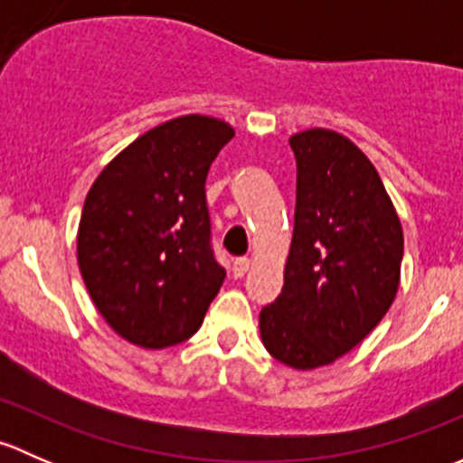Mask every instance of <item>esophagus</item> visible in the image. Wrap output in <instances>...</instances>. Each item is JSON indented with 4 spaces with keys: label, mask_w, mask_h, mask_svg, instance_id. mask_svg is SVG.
<instances>
[{
    "label": "esophagus",
    "mask_w": 463,
    "mask_h": 463,
    "mask_svg": "<svg viewBox=\"0 0 463 463\" xmlns=\"http://www.w3.org/2000/svg\"><path fill=\"white\" fill-rule=\"evenodd\" d=\"M249 269H250L249 258H237L232 261V275H235V278H244V275L249 273Z\"/></svg>",
    "instance_id": "34e87169"
}]
</instances>
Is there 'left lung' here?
I'll list each match as a JSON object with an SVG mask.
<instances>
[{"label":"left lung","instance_id":"obj_1","mask_svg":"<svg viewBox=\"0 0 463 463\" xmlns=\"http://www.w3.org/2000/svg\"><path fill=\"white\" fill-rule=\"evenodd\" d=\"M288 145L298 163L293 240L260 334L279 363L316 370L352 352L392 307L403 228L376 167L347 137L316 128Z\"/></svg>","mask_w":463,"mask_h":463}]
</instances>
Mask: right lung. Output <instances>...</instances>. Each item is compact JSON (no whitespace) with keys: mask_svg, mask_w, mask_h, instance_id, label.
Instances as JSON below:
<instances>
[{"mask_svg":"<svg viewBox=\"0 0 463 463\" xmlns=\"http://www.w3.org/2000/svg\"><path fill=\"white\" fill-rule=\"evenodd\" d=\"M232 137L213 116H179L128 145L93 181L78 266L120 338L163 349L202 326L226 278L210 244L205 176Z\"/></svg>","mask_w":463,"mask_h":463,"instance_id":"1","label":"right lung"}]
</instances>
